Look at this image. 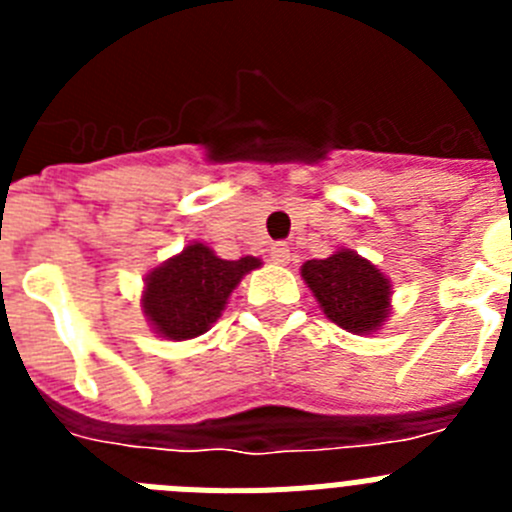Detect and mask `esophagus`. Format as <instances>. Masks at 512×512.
Instances as JSON below:
<instances>
[{"instance_id": "esophagus-1", "label": "esophagus", "mask_w": 512, "mask_h": 512, "mask_svg": "<svg viewBox=\"0 0 512 512\" xmlns=\"http://www.w3.org/2000/svg\"><path fill=\"white\" fill-rule=\"evenodd\" d=\"M269 256H271V261H274V264H287V261H289V246H287V243H271Z\"/></svg>"}]
</instances>
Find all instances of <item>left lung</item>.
<instances>
[{"instance_id":"obj_1","label":"left lung","mask_w":512,"mask_h":512,"mask_svg":"<svg viewBox=\"0 0 512 512\" xmlns=\"http://www.w3.org/2000/svg\"><path fill=\"white\" fill-rule=\"evenodd\" d=\"M302 279L320 307L348 333H374L390 318V282L359 253L341 248L302 266Z\"/></svg>"}]
</instances>
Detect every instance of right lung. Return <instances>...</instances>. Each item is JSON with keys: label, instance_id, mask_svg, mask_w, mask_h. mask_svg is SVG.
<instances>
[{"label": "right lung", "instance_id": "obj_1", "mask_svg": "<svg viewBox=\"0 0 512 512\" xmlns=\"http://www.w3.org/2000/svg\"><path fill=\"white\" fill-rule=\"evenodd\" d=\"M259 266L253 256L225 261L205 243H192L148 274L140 305L158 336L169 341L197 338L220 318L238 282Z\"/></svg>", "mask_w": 512, "mask_h": 512}]
</instances>
